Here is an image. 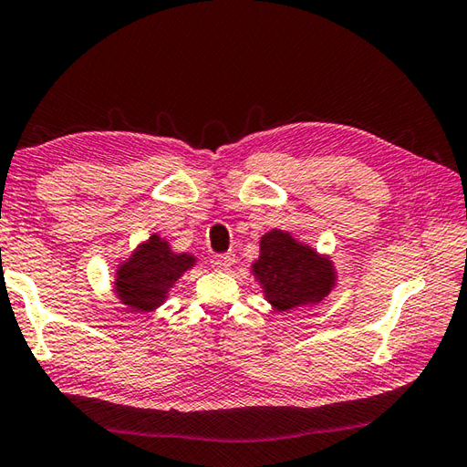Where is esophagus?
<instances>
[{
	"label": "esophagus",
	"instance_id": "34e87169",
	"mask_svg": "<svg viewBox=\"0 0 467 467\" xmlns=\"http://www.w3.org/2000/svg\"><path fill=\"white\" fill-rule=\"evenodd\" d=\"M234 262H235L234 254H220V255H213V258H212V265L215 270H230Z\"/></svg>",
	"mask_w": 467,
	"mask_h": 467
}]
</instances>
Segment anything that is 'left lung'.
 <instances>
[{
	"instance_id": "1",
	"label": "left lung",
	"mask_w": 467,
	"mask_h": 467,
	"mask_svg": "<svg viewBox=\"0 0 467 467\" xmlns=\"http://www.w3.org/2000/svg\"><path fill=\"white\" fill-rule=\"evenodd\" d=\"M254 274L275 310L320 302L335 284V268L328 258H320L308 245L280 230L262 237Z\"/></svg>"
}]
</instances>
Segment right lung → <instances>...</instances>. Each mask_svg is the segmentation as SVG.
Instances as JSON below:
<instances>
[{
  "label": "right lung",
  "mask_w": 467,
  "mask_h": 467,
  "mask_svg": "<svg viewBox=\"0 0 467 467\" xmlns=\"http://www.w3.org/2000/svg\"><path fill=\"white\" fill-rule=\"evenodd\" d=\"M195 258L189 254H173L165 240L150 235L130 260L117 272V294L125 306L149 312L163 304L169 288L181 278V274L193 265Z\"/></svg>",
  "instance_id": "right-lung-1"
}]
</instances>
